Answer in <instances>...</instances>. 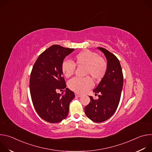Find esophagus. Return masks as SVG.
I'll return each mask as SVG.
<instances>
[{"instance_id":"esophagus-1","label":"esophagus","mask_w":152,"mask_h":152,"mask_svg":"<svg viewBox=\"0 0 152 152\" xmlns=\"http://www.w3.org/2000/svg\"><path fill=\"white\" fill-rule=\"evenodd\" d=\"M75 96H76V97H79L82 96V95H81V94H79V93H75Z\"/></svg>"}]
</instances>
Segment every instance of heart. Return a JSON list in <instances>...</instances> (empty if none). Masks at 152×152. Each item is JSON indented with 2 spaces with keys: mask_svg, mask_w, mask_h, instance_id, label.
Segmentation results:
<instances>
[{
  "mask_svg": "<svg viewBox=\"0 0 152 152\" xmlns=\"http://www.w3.org/2000/svg\"><path fill=\"white\" fill-rule=\"evenodd\" d=\"M75 63L77 66H85V75H90L95 80H101L107 70L106 61L97 53L88 50H83L75 56ZM70 60H64L61 64V71L66 77H71L75 73L76 65ZM93 82L90 77H75L71 79L68 86L72 90L83 93L92 88Z\"/></svg>",
  "mask_w": 152,
  "mask_h": 152,
  "instance_id": "obj_1",
  "label": "heart"
}]
</instances>
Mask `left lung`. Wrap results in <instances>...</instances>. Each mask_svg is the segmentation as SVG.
I'll return each mask as SVG.
<instances>
[{
	"mask_svg": "<svg viewBox=\"0 0 152 152\" xmlns=\"http://www.w3.org/2000/svg\"><path fill=\"white\" fill-rule=\"evenodd\" d=\"M107 59V70L93 92L99 99L92 96L90 103L85 107V113L92 121L101 123L109 119L115 112L120 102L123 85V75L118 58L103 48H97Z\"/></svg>",
	"mask_w": 152,
	"mask_h": 152,
	"instance_id": "8db88e82",
	"label": "left lung"
}]
</instances>
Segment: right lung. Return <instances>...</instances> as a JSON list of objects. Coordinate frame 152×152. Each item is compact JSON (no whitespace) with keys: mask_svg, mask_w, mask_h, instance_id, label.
<instances>
[{"mask_svg":"<svg viewBox=\"0 0 152 152\" xmlns=\"http://www.w3.org/2000/svg\"><path fill=\"white\" fill-rule=\"evenodd\" d=\"M74 50L53 45L40 54L33 66L29 82L32 101L39 116L48 122L56 123L66 118L75 96L66 88L61 71L64 58ZM64 89V91L57 93L58 89Z\"/></svg>","mask_w":152,"mask_h":152,"instance_id":"right-lung-1","label":"right lung"}]
</instances>
